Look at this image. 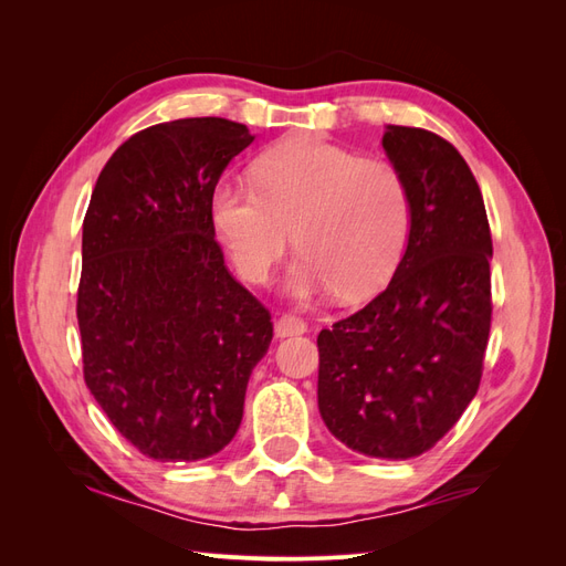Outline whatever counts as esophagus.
<instances>
[{"label": "esophagus", "mask_w": 566, "mask_h": 566, "mask_svg": "<svg viewBox=\"0 0 566 566\" xmlns=\"http://www.w3.org/2000/svg\"><path fill=\"white\" fill-rule=\"evenodd\" d=\"M273 333H276V337H293V335H302L306 333V323L297 316H281L276 323H273Z\"/></svg>", "instance_id": "34e87169"}]
</instances>
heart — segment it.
I'll return each instance as SVG.
<instances>
[{"instance_id": "1", "label": "heart", "mask_w": 566, "mask_h": 566, "mask_svg": "<svg viewBox=\"0 0 566 566\" xmlns=\"http://www.w3.org/2000/svg\"><path fill=\"white\" fill-rule=\"evenodd\" d=\"M254 181L221 179L210 193L212 224L248 281L269 276L293 229L302 254L287 271V295L310 300L335 287L342 300H361L391 279L410 202L389 163L310 136L264 150Z\"/></svg>"}]
</instances>
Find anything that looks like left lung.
<instances>
[{
  "mask_svg": "<svg viewBox=\"0 0 566 566\" xmlns=\"http://www.w3.org/2000/svg\"><path fill=\"white\" fill-rule=\"evenodd\" d=\"M410 227L385 293L318 335V410L356 453L430 451L470 406L491 331V231L482 191L441 136L387 125Z\"/></svg>",
  "mask_w": 566,
  "mask_h": 566,
  "instance_id": "1",
  "label": "left lung"
}]
</instances>
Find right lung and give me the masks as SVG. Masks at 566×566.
<instances>
[{"mask_svg": "<svg viewBox=\"0 0 566 566\" xmlns=\"http://www.w3.org/2000/svg\"><path fill=\"white\" fill-rule=\"evenodd\" d=\"M252 142L224 117L153 125L113 153L84 217V382L153 460L224 449L271 345V316L229 273L210 217L212 188Z\"/></svg>", "mask_w": 566, "mask_h": 566, "instance_id": "right-lung-1", "label": "right lung"}]
</instances>
